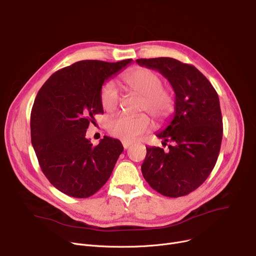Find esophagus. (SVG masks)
Masks as SVG:
<instances>
[{
  "label": "esophagus",
  "instance_id": "obj_1",
  "mask_svg": "<svg viewBox=\"0 0 256 256\" xmlns=\"http://www.w3.org/2000/svg\"><path fill=\"white\" fill-rule=\"evenodd\" d=\"M122 144H123V147H124V149H128L130 146L132 144V142H122Z\"/></svg>",
  "mask_w": 256,
  "mask_h": 256
}]
</instances>
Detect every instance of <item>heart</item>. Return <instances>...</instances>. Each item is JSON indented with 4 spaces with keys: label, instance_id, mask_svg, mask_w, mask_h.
<instances>
[{
    "label": "heart",
    "instance_id": "b5f03b06",
    "mask_svg": "<svg viewBox=\"0 0 256 256\" xmlns=\"http://www.w3.org/2000/svg\"><path fill=\"white\" fill-rule=\"evenodd\" d=\"M122 82L129 92L142 96V110H147L155 120H166L174 112V94L162 86V79L155 70L142 66L131 68L122 75ZM100 99L106 112H112L118 108L120 96L114 82L103 84ZM151 126V120L144 114L136 116L120 114L108 122L107 130L110 136L130 142L147 133Z\"/></svg>",
    "mask_w": 256,
    "mask_h": 256
}]
</instances>
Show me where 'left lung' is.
Returning <instances> with one entry per match:
<instances>
[{"instance_id": "1", "label": "left lung", "mask_w": 256, "mask_h": 256, "mask_svg": "<svg viewBox=\"0 0 256 256\" xmlns=\"http://www.w3.org/2000/svg\"><path fill=\"white\" fill-rule=\"evenodd\" d=\"M138 64L157 70L175 92V112L156 136L168 150L148 147L142 173L150 186L166 197L188 194L208 179L220 152L223 122L218 96L202 72L170 57L140 58Z\"/></svg>"}]
</instances>
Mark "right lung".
<instances>
[{
	"label": "right lung",
	"instance_id": "right-lung-1",
	"mask_svg": "<svg viewBox=\"0 0 256 256\" xmlns=\"http://www.w3.org/2000/svg\"><path fill=\"white\" fill-rule=\"evenodd\" d=\"M132 62L81 60L55 72L36 96L31 110V142L44 176L58 190L88 198L110 177L124 148L104 136L92 146L86 129L103 114V83Z\"/></svg>",
	"mask_w": 256,
	"mask_h": 256
}]
</instances>
